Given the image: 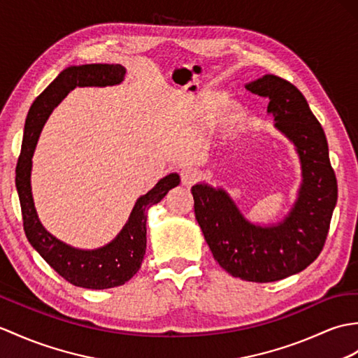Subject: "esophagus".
Wrapping results in <instances>:
<instances>
[{"label": "esophagus", "mask_w": 358, "mask_h": 358, "mask_svg": "<svg viewBox=\"0 0 358 358\" xmlns=\"http://www.w3.org/2000/svg\"><path fill=\"white\" fill-rule=\"evenodd\" d=\"M199 178V172L195 168H185L181 169V182L182 186H192L194 182Z\"/></svg>", "instance_id": "34e87169"}]
</instances>
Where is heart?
Returning <instances> with one entry per match:
<instances>
[{"label":"heart","instance_id":"obj_1","mask_svg":"<svg viewBox=\"0 0 358 358\" xmlns=\"http://www.w3.org/2000/svg\"><path fill=\"white\" fill-rule=\"evenodd\" d=\"M226 101H227V96L224 91H210V93L199 96L196 103L201 111H213L226 103Z\"/></svg>","mask_w":358,"mask_h":358}]
</instances>
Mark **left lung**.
<instances>
[{
  "label": "left lung",
  "instance_id": "8db88e82",
  "mask_svg": "<svg viewBox=\"0 0 358 358\" xmlns=\"http://www.w3.org/2000/svg\"><path fill=\"white\" fill-rule=\"evenodd\" d=\"M245 88L267 97V113L296 148L302 182L292 209L279 222L261 226L247 220L222 187L192 186L195 218L221 267L248 282H274L305 270L322 252L337 203L327 136L303 94L274 74Z\"/></svg>",
  "mask_w": 358,
  "mask_h": 358
}]
</instances>
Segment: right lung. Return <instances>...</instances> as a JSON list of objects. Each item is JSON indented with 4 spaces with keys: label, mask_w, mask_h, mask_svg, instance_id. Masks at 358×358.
Listing matches in <instances>:
<instances>
[{
    "label": "right lung",
    "mask_w": 358,
    "mask_h": 358,
    "mask_svg": "<svg viewBox=\"0 0 358 358\" xmlns=\"http://www.w3.org/2000/svg\"><path fill=\"white\" fill-rule=\"evenodd\" d=\"M124 74L127 69L120 64L71 65L57 74L30 106L24 124L21 155L16 164L15 182L29 243L65 280L90 289L123 285L138 271L146 252V212L149 207L160 203L172 187L180 185V176L176 172L169 173L148 194L141 195L132 207L127 224L111 243L94 250H84L57 239L41 222L31 195V159L48 115L71 90L76 87L119 85Z\"/></svg>",
    "instance_id": "obj_1"
}]
</instances>
